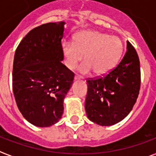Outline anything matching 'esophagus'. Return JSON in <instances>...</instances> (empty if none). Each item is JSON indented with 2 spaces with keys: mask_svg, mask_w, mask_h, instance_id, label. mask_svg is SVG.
<instances>
[{
  "mask_svg": "<svg viewBox=\"0 0 156 156\" xmlns=\"http://www.w3.org/2000/svg\"><path fill=\"white\" fill-rule=\"evenodd\" d=\"M74 79H75V80H76L81 79V77L79 76H75V77H74Z\"/></svg>",
  "mask_w": 156,
  "mask_h": 156,
  "instance_id": "obj_1",
  "label": "esophagus"
}]
</instances>
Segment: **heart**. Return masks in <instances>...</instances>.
I'll return each mask as SVG.
<instances>
[{"label": "heart", "instance_id": "heart-1", "mask_svg": "<svg viewBox=\"0 0 156 156\" xmlns=\"http://www.w3.org/2000/svg\"><path fill=\"white\" fill-rule=\"evenodd\" d=\"M61 51L67 68L73 70L82 60L79 67L82 74L91 70L95 76H105L114 69L123 52V44L117 36H111L97 30H82L73 37V43L65 42Z\"/></svg>", "mask_w": 156, "mask_h": 156}]
</instances>
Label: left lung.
Masks as SVG:
<instances>
[{
	"label": "left lung",
	"instance_id": "left-lung-1",
	"mask_svg": "<svg viewBox=\"0 0 156 156\" xmlns=\"http://www.w3.org/2000/svg\"><path fill=\"white\" fill-rule=\"evenodd\" d=\"M86 115L102 126L115 125L132 110L140 87V69L137 52L129 41L122 61L111 72L87 81Z\"/></svg>",
	"mask_w": 156,
	"mask_h": 156
}]
</instances>
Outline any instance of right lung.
I'll use <instances>...</instances> for the list:
<instances>
[{"label":"right lung","mask_w":156,"mask_h":156,"mask_svg":"<svg viewBox=\"0 0 156 156\" xmlns=\"http://www.w3.org/2000/svg\"><path fill=\"white\" fill-rule=\"evenodd\" d=\"M65 24L50 22L34 28L15 53L16 102L24 118L37 127H49L61 120L64 99L73 83V72L61 62Z\"/></svg>","instance_id":"obj_1"}]
</instances>
